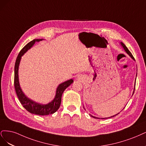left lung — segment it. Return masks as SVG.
I'll list each match as a JSON object with an SVG mask.
<instances>
[{
  "mask_svg": "<svg viewBox=\"0 0 146 146\" xmlns=\"http://www.w3.org/2000/svg\"><path fill=\"white\" fill-rule=\"evenodd\" d=\"M121 45H122V46H123V48L124 49V50L125 51V52L127 53L130 56V57L131 58H132L133 59H134V58H133V55L132 54H131V53H130V51L129 50V49L127 48V46L123 43V42H121ZM136 75H137V74H136ZM135 81H136V80H135ZM135 88H134V90H133V93H134V92H135ZM119 113H117V114H119ZM117 114H116V115H115V116H116V115H117ZM90 116H92L93 117H94V118H96V119H100V118H99V117H95V116H92V115H90ZM111 116V117H113V116ZM109 117H106V118H101V119H107V118H109Z\"/></svg>",
  "mask_w": 146,
  "mask_h": 146,
  "instance_id": "left-lung-1",
  "label": "left lung"
}]
</instances>
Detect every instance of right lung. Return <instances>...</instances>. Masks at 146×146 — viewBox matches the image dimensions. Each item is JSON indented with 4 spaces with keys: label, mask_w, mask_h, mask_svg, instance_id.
<instances>
[{
    "label": "right lung",
    "mask_w": 146,
    "mask_h": 146,
    "mask_svg": "<svg viewBox=\"0 0 146 146\" xmlns=\"http://www.w3.org/2000/svg\"><path fill=\"white\" fill-rule=\"evenodd\" d=\"M42 40V39H37L31 40L29 43H28L21 50L20 53H19L15 63V81H14V84H15V88L17 96L23 107H24L28 111L31 113L44 116L48 115L50 114H53L58 110L61 103V98H62L63 92H64L65 89L73 82V80L71 79L59 84L57 89H56V96L54 98V100L51 102L48 103L47 104H39V103H37L31 100L30 99L28 98L25 95V94L23 93L20 87L19 81L18 70L21 57L23 55V54L27 52L28 50H29L30 48L32 47L33 45L35 44L36 42H39Z\"/></svg>",
    "instance_id": "add662e5"
}]
</instances>
